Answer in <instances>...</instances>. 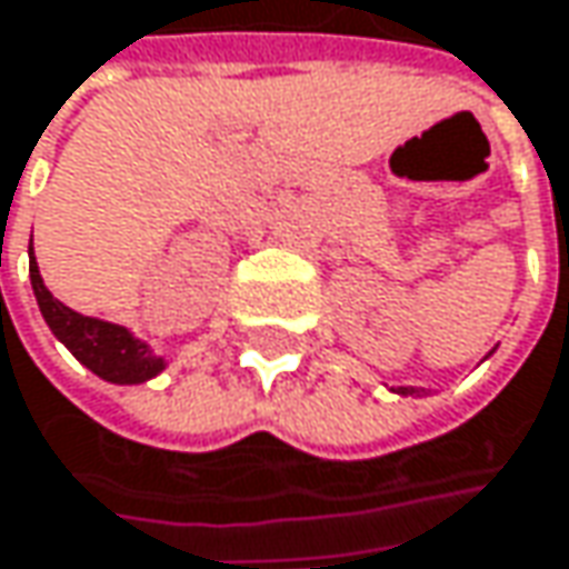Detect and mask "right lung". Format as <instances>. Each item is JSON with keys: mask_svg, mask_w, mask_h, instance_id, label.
Listing matches in <instances>:
<instances>
[{"mask_svg": "<svg viewBox=\"0 0 569 569\" xmlns=\"http://www.w3.org/2000/svg\"><path fill=\"white\" fill-rule=\"evenodd\" d=\"M31 288L41 307L47 327L53 329V336L79 358L89 371H96L99 378L111 383H140L162 371V358L150 356V349L143 342H137L124 327L114 323H101L92 317H82L70 307H63L43 288L41 271L31 252Z\"/></svg>", "mask_w": 569, "mask_h": 569, "instance_id": "right-lung-1", "label": "right lung"}]
</instances>
